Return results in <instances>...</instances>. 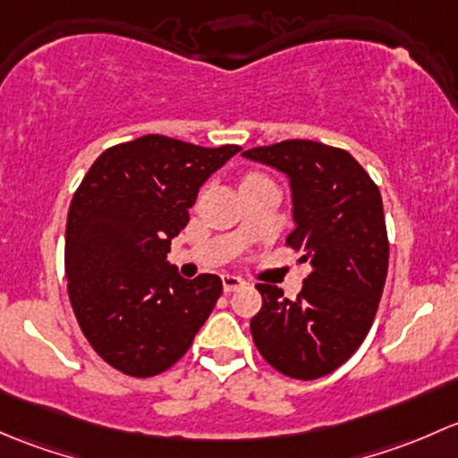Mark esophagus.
Instances as JSON below:
<instances>
[{
    "instance_id": "esophagus-1",
    "label": "esophagus",
    "mask_w": 458,
    "mask_h": 458,
    "mask_svg": "<svg viewBox=\"0 0 458 458\" xmlns=\"http://www.w3.org/2000/svg\"><path fill=\"white\" fill-rule=\"evenodd\" d=\"M240 286H244L242 277L229 276V273H225V276H223V289H225V293H231V291L240 289Z\"/></svg>"
}]
</instances>
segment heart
Segmentation results:
<instances>
[{"label": "heart", "instance_id": "obj_1", "mask_svg": "<svg viewBox=\"0 0 458 458\" xmlns=\"http://www.w3.org/2000/svg\"><path fill=\"white\" fill-rule=\"evenodd\" d=\"M249 178H262V176H260V174H249V176L244 178V181H249Z\"/></svg>", "mask_w": 458, "mask_h": 458}]
</instances>
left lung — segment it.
<instances>
[{
	"instance_id": "left-lung-1",
	"label": "left lung",
	"mask_w": 458,
	"mask_h": 458,
	"mask_svg": "<svg viewBox=\"0 0 458 458\" xmlns=\"http://www.w3.org/2000/svg\"><path fill=\"white\" fill-rule=\"evenodd\" d=\"M289 176L295 229L286 247L310 262L295 300L258 284L253 344L277 372L310 381L344 364L369 335L386 273L388 233L379 187L346 149L291 139L242 152Z\"/></svg>"
}]
</instances>
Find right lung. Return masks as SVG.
Returning <instances> with one entry per match:
<instances>
[{"label": "right lung", "instance_id": "obj_1", "mask_svg": "<svg viewBox=\"0 0 458 458\" xmlns=\"http://www.w3.org/2000/svg\"><path fill=\"white\" fill-rule=\"evenodd\" d=\"M238 152L145 134L107 148L74 191L65 225L70 304L112 369L140 379L172 369L214 310L220 277L182 280L165 258L202 182Z\"/></svg>", "mask_w": 458, "mask_h": 458}]
</instances>
